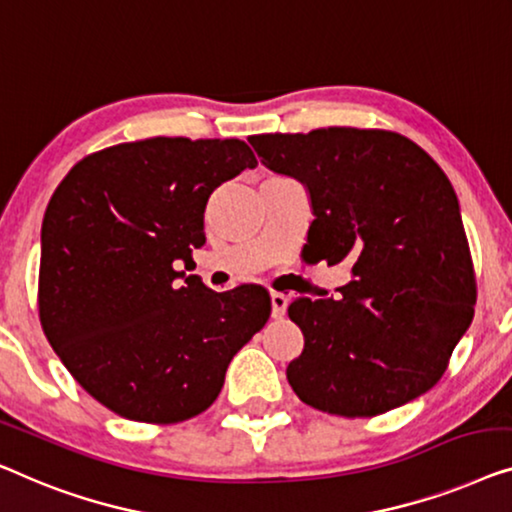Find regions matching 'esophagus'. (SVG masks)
I'll use <instances>...</instances> for the list:
<instances>
[{
	"mask_svg": "<svg viewBox=\"0 0 512 512\" xmlns=\"http://www.w3.org/2000/svg\"><path fill=\"white\" fill-rule=\"evenodd\" d=\"M271 318L280 320L287 311V297L283 292H271Z\"/></svg>",
	"mask_w": 512,
	"mask_h": 512,
	"instance_id": "34e87169",
	"label": "esophagus"
}]
</instances>
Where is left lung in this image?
I'll list each match as a JSON object with an SVG mask.
<instances>
[{
  "mask_svg": "<svg viewBox=\"0 0 512 512\" xmlns=\"http://www.w3.org/2000/svg\"><path fill=\"white\" fill-rule=\"evenodd\" d=\"M248 141L266 169L306 187L315 262L352 264L341 297H297L287 308L304 334V350L287 364L297 397L355 417L431 390L475 304L462 211L443 169L417 143L383 129Z\"/></svg>",
  "mask_w": 512,
  "mask_h": 512,
  "instance_id": "1",
  "label": "left lung"
}]
</instances>
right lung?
Instances as JSON below:
<instances>
[{
    "label": "right lung",
    "instance_id": "1",
    "mask_svg": "<svg viewBox=\"0 0 512 512\" xmlns=\"http://www.w3.org/2000/svg\"><path fill=\"white\" fill-rule=\"evenodd\" d=\"M255 167L246 141L155 136L88 155L50 197L43 334L78 385L113 413L164 424L199 415L269 320L262 287L213 292L176 271L206 243L211 192Z\"/></svg>",
    "mask_w": 512,
    "mask_h": 512
}]
</instances>
